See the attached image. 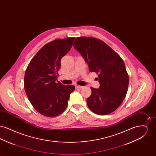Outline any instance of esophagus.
Segmentation results:
<instances>
[{
	"label": "esophagus",
	"mask_w": 156,
	"mask_h": 156,
	"mask_svg": "<svg viewBox=\"0 0 156 156\" xmlns=\"http://www.w3.org/2000/svg\"><path fill=\"white\" fill-rule=\"evenodd\" d=\"M75 88H76V89H81L83 88V87L82 86H80V85H76L75 86Z\"/></svg>",
	"instance_id": "obj_1"
}]
</instances>
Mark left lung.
Instances as JSON below:
<instances>
[{
  "label": "left lung",
  "instance_id": "8db88e82",
  "mask_svg": "<svg viewBox=\"0 0 156 156\" xmlns=\"http://www.w3.org/2000/svg\"><path fill=\"white\" fill-rule=\"evenodd\" d=\"M74 48L88 63L90 72L98 74L99 88L90 87L87 99L89 109L100 115L115 111L123 102L129 86V75L124 61L105 42L94 37H79Z\"/></svg>",
  "mask_w": 156,
  "mask_h": 156
}]
</instances>
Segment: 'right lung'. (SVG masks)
Returning a JSON list of instances; mask_svg holds the SVG:
<instances>
[{
	"label": "right lung",
	"mask_w": 156,
	"mask_h": 156,
	"mask_svg": "<svg viewBox=\"0 0 156 156\" xmlns=\"http://www.w3.org/2000/svg\"><path fill=\"white\" fill-rule=\"evenodd\" d=\"M75 37L56 39L44 45L30 61L24 75V89L30 103L42 115L55 117L67 108L74 85L57 81L61 59L73 46Z\"/></svg>",
	"instance_id": "right-lung-1"
}]
</instances>
